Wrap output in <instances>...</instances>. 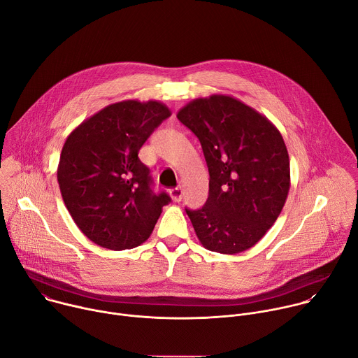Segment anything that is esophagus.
<instances>
[{
    "label": "esophagus",
    "instance_id": "esophagus-1",
    "mask_svg": "<svg viewBox=\"0 0 358 358\" xmlns=\"http://www.w3.org/2000/svg\"><path fill=\"white\" fill-rule=\"evenodd\" d=\"M170 196L174 202H180L182 199V188L181 187H176L170 189Z\"/></svg>",
    "mask_w": 358,
    "mask_h": 358
}]
</instances>
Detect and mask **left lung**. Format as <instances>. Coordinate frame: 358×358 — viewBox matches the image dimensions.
I'll return each instance as SVG.
<instances>
[{"instance_id":"obj_1","label":"left lung","mask_w":358,"mask_h":358,"mask_svg":"<svg viewBox=\"0 0 358 358\" xmlns=\"http://www.w3.org/2000/svg\"><path fill=\"white\" fill-rule=\"evenodd\" d=\"M177 117L198 137L210 171L206 206L185 208L199 242L225 255L252 248L278 220L290 188L280 131L225 94L194 99Z\"/></svg>"}]
</instances>
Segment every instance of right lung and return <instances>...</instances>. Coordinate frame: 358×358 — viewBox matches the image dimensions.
Here are the masks:
<instances>
[{
	"label": "right lung",
	"instance_id": "add662e5",
	"mask_svg": "<svg viewBox=\"0 0 358 358\" xmlns=\"http://www.w3.org/2000/svg\"><path fill=\"white\" fill-rule=\"evenodd\" d=\"M170 109L157 100H123L82 122L66 138L58 166L65 206L96 245L123 250L148 239L171 201L151 188L138 150Z\"/></svg>",
	"mask_w": 358,
	"mask_h": 358
}]
</instances>
